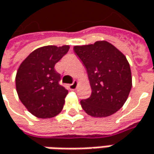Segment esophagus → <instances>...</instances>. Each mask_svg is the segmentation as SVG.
<instances>
[{"label":"esophagus","mask_w":154,"mask_h":154,"mask_svg":"<svg viewBox=\"0 0 154 154\" xmlns=\"http://www.w3.org/2000/svg\"><path fill=\"white\" fill-rule=\"evenodd\" d=\"M77 85H78V81H77V80H74L72 84L69 85V89H70L71 91H74V90L77 88Z\"/></svg>","instance_id":"34e87169"}]
</instances>
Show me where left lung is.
<instances>
[{"label":"left lung","instance_id":"left-lung-1","mask_svg":"<svg viewBox=\"0 0 154 154\" xmlns=\"http://www.w3.org/2000/svg\"><path fill=\"white\" fill-rule=\"evenodd\" d=\"M74 53L86 67L92 94L80 101L83 109L94 117L116 113L126 102L132 87L127 58L106 41L74 46Z\"/></svg>","mask_w":154,"mask_h":154}]
</instances>
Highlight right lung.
Returning <instances> with one entry per match:
<instances>
[{"label":"right lung","instance_id":"1","mask_svg":"<svg viewBox=\"0 0 154 154\" xmlns=\"http://www.w3.org/2000/svg\"><path fill=\"white\" fill-rule=\"evenodd\" d=\"M68 45L44 46L32 51L16 74V90L22 103L32 115L51 118L62 111L68 90L59 84L55 65L68 53Z\"/></svg>","mask_w":154,"mask_h":154}]
</instances>
